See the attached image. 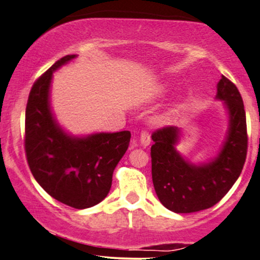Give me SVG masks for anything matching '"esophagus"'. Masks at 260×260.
Wrapping results in <instances>:
<instances>
[{
  "mask_svg": "<svg viewBox=\"0 0 260 260\" xmlns=\"http://www.w3.org/2000/svg\"><path fill=\"white\" fill-rule=\"evenodd\" d=\"M150 141H151V138H150V134L148 133V131H142V133H141V135H140V142H141V144H142L143 147H148L150 144Z\"/></svg>",
  "mask_w": 260,
  "mask_h": 260,
  "instance_id": "34e87169",
  "label": "esophagus"
}]
</instances>
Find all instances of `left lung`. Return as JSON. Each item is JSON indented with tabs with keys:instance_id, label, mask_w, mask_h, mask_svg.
Returning a JSON list of instances; mask_svg holds the SVG:
<instances>
[{
	"instance_id": "obj_1",
	"label": "left lung",
	"mask_w": 260,
	"mask_h": 260,
	"mask_svg": "<svg viewBox=\"0 0 260 260\" xmlns=\"http://www.w3.org/2000/svg\"><path fill=\"white\" fill-rule=\"evenodd\" d=\"M216 98L229 114V130L218 156L194 166L175 150L177 126H164L151 134V177L164 207L178 214L204 210L218 203L240 175L247 155V126L244 103L237 86L222 75Z\"/></svg>"
}]
</instances>
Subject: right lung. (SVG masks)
I'll list each match as a JSON object with an SVG mask.
<instances>
[{
	"label": "right lung",
	"mask_w": 260,
	"mask_h": 260,
	"mask_svg": "<svg viewBox=\"0 0 260 260\" xmlns=\"http://www.w3.org/2000/svg\"><path fill=\"white\" fill-rule=\"evenodd\" d=\"M75 57H62L33 83L26 106L23 142L29 170L40 186L60 203L86 209L107 196L113 171L129 147L131 134L72 137L57 125L49 103L52 73Z\"/></svg>",
	"instance_id": "add662e5"
}]
</instances>
